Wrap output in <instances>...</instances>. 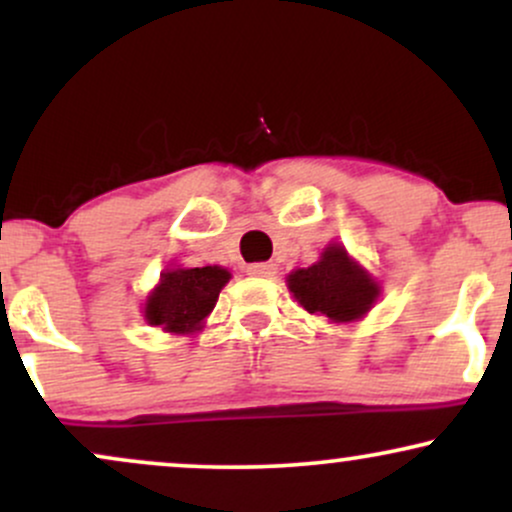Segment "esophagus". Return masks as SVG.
<instances>
[{
    "instance_id": "obj_1",
    "label": "esophagus",
    "mask_w": 512,
    "mask_h": 512,
    "mask_svg": "<svg viewBox=\"0 0 512 512\" xmlns=\"http://www.w3.org/2000/svg\"><path fill=\"white\" fill-rule=\"evenodd\" d=\"M248 274L260 276V279H272V276L276 274V264H272V262H255V264H248Z\"/></svg>"
}]
</instances>
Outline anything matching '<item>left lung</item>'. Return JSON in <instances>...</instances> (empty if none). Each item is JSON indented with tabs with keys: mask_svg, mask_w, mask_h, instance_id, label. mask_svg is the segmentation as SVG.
Listing matches in <instances>:
<instances>
[{
	"mask_svg": "<svg viewBox=\"0 0 512 512\" xmlns=\"http://www.w3.org/2000/svg\"><path fill=\"white\" fill-rule=\"evenodd\" d=\"M289 291L308 313L354 322L373 308L380 286L339 243L327 245L313 267L289 274Z\"/></svg>",
	"mask_w": 512,
	"mask_h": 512,
	"instance_id": "1",
	"label": "left lung"
}]
</instances>
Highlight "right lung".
Returning <instances> with one entry per match:
<instances>
[{
	"label": "right lung",
	"instance_id": "1",
	"mask_svg": "<svg viewBox=\"0 0 512 512\" xmlns=\"http://www.w3.org/2000/svg\"><path fill=\"white\" fill-rule=\"evenodd\" d=\"M231 279L223 267L166 269L144 303V320L170 334H195L214 310L219 293Z\"/></svg>",
	"mask_w": 512,
	"mask_h": 512
}]
</instances>
